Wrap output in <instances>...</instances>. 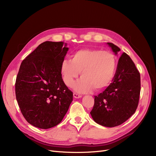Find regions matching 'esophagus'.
<instances>
[{"label": "esophagus", "mask_w": 156, "mask_h": 156, "mask_svg": "<svg viewBox=\"0 0 156 156\" xmlns=\"http://www.w3.org/2000/svg\"><path fill=\"white\" fill-rule=\"evenodd\" d=\"M73 96H74V98H80L82 97L81 95H80L77 93H73Z\"/></svg>", "instance_id": "34e87169"}]
</instances>
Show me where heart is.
Returning <instances> with one entry per match:
<instances>
[{"label": "heart", "instance_id": "heart-1", "mask_svg": "<svg viewBox=\"0 0 156 156\" xmlns=\"http://www.w3.org/2000/svg\"><path fill=\"white\" fill-rule=\"evenodd\" d=\"M116 70V58L111 51L84 49L75 52L71 60H64L60 71L65 84L73 85L80 73L82 78L73 86L74 90L86 93L104 89L111 84Z\"/></svg>", "mask_w": 156, "mask_h": 156}]
</instances>
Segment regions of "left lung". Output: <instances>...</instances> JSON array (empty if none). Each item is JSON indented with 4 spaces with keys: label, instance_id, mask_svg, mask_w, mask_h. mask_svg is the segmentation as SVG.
<instances>
[{
    "label": "left lung",
    "instance_id": "left-lung-1",
    "mask_svg": "<svg viewBox=\"0 0 156 156\" xmlns=\"http://www.w3.org/2000/svg\"><path fill=\"white\" fill-rule=\"evenodd\" d=\"M107 44L117 55L120 49L112 43ZM140 74L130 56H120L112 82L103 93L94 96L90 112L94 122L107 127L122 124L133 115L139 103Z\"/></svg>",
    "mask_w": 156,
    "mask_h": 156
}]
</instances>
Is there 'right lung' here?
Wrapping results in <instances>:
<instances>
[{
	"instance_id": "1",
	"label": "right lung",
	"mask_w": 156,
	"mask_h": 156,
	"mask_svg": "<svg viewBox=\"0 0 156 156\" xmlns=\"http://www.w3.org/2000/svg\"><path fill=\"white\" fill-rule=\"evenodd\" d=\"M68 50L63 42L46 41L21 63L16 98L24 118L35 127L48 129L59 124L73 101L60 71Z\"/></svg>"
}]
</instances>
